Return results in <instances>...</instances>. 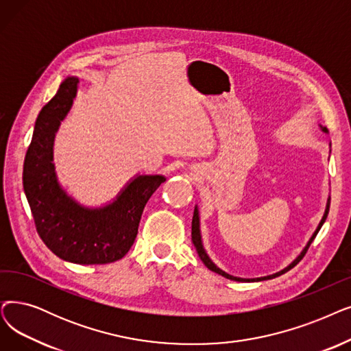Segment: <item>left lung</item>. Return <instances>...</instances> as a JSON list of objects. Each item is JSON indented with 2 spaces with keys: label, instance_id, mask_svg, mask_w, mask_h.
I'll use <instances>...</instances> for the list:
<instances>
[{
  "label": "left lung",
  "instance_id": "8db88e82",
  "mask_svg": "<svg viewBox=\"0 0 351 351\" xmlns=\"http://www.w3.org/2000/svg\"><path fill=\"white\" fill-rule=\"evenodd\" d=\"M322 129H323V132H328L326 128H323L322 126ZM328 210H330V197H328V201H327V206H326V212H324V217H323V219H322V222L318 223V226H317V230H315V232L313 234V237L310 238V241H308V243H307V247L302 250V252L295 258V260L289 264L287 268H284L282 271H280V272H276V274H272V276H268V277H261V278H252V280H250V278H238V277H234V276H230V274H226L225 271H222V269H219L215 264H213L212 261H210V258L208 256V254L205 252V250H204V245H202V239H201V231H199V213H197V208L195 206V210H193V218H192V242H193V245H195V248H196V251H197V255H199V258L202 260V263L208 267V269H210V271H213V272H217V274H219V276H222V277H225V278H228V280H232V281H239V282H250V281H264V280H271V278H276V277H280V276H282V274H285L287 271H289L291 268H294L302 258H304V255L307 254V251H308V248H310V245H311V242L314 241V238L317 237V234H318V231L322 230V226H323V223L326 222V218H327V215H328Z\"/></svg>",
  "mask_w": 351,
  "mask_h": 351
}]
</instances>
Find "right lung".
I'll return each instance as SVG.
<instances>
[{
	"label": "right lung",
	"instance_id": "right-lung-1",
	"mask_svg": "<svg viewBox=\"0 0 351 351\" xmlns=\"http://www.w3.org/2000/svg\"><path fill=\"white\" fill-rule=\"evenodd\" d=\"M77 84L79 79H66L37 117L24 159V192L37 234L53 254L74 264H109L128 254L146 202L166 179L160 175L138 176L113 204L99 209L84 208L66 195L54 173L53 142Z\"/></svg>",
	"mask_w": 351,
	"mask_h": 351
}]
</instances>
